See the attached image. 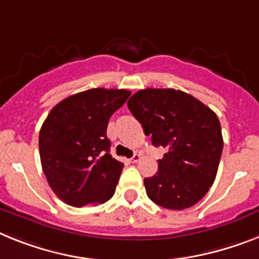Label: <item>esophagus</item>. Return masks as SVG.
<instances>
[{
  "label": "esophagus",
  "mask_w": 259,
  "mask_h": 259,
  "mask_svg": "<svg viewBox=\"0 0 259 259\" xmlns=\"http://www.w3.org/2000/svg\"><path fill=\"white\" fill-rule=\"evenodd\" d=\"M140 159H141V155H140V154H134V155L132 156V158H130L129 160H130V162H132V163H137Z\"/></svg>",
  "instance_id": "obj_1"
}]
</instances>
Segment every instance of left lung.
Returning a JSON list of instances; mask_svg holds the SVG:
<instances>
[{"label":"left lung","mask_w":259,"mask_h":259,"mask_svg":"<svg viewBox=\"0 0 259 259\" xmlns=\"http://www.w3.org/2000/svg\"><path fill=\"white\" fill-rule=\"evenodd\" d=\"M127 108L154 146L167 149L155 175L143 180L149 199L167 209L195 205L213 184L223 153L216 113L175 89L138 91Z\"/></svg>","instance_id":"1"}]
</instances>
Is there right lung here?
Returning <instances> with one entry per match:
<instances>
[{"instance_id": "add662e5", "label": "right lung", "mask_w": 259, "mask_h": 259, "mask_svg": "<svg viewBox=\"0 0 259 259\" xmlns=\"http://www.w3.org/2000/svg\"><path fill=\"white\" fill-rule=\"evenodd\" d=\"M129 96L126 89H88L60 101L45 119L39 133L43 172L66 204H103L114 195L123 163L109 154L106 127Z\"/></svg>"}]
</instances>
